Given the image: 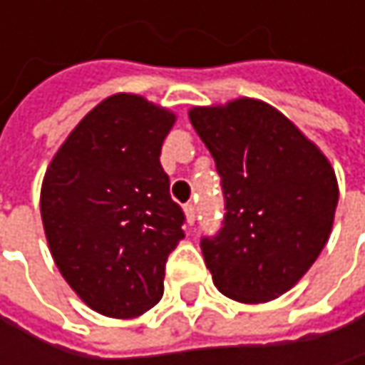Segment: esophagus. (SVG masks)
I'll return each instance as SVG.
<instances>
[{"mask_svg":"<svg viewBox=\"0 0 365 365\" xmlns=\"http://www.w3.org/2000/svg\"><path fill=\"white\" fill-rule=\"evenodd\" d=\"M183 211H185L187 224H194V220H196V207H194V202H185L183 205Z\"/></svg>","mask_w":365,"mask_h":365,"instance_id":"esophagus-1","label":"esophagus"}]
</instances>
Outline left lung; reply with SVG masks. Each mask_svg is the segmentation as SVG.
<instances>
[{"instance_id":"1","label":"left lung","mask_w":365,"mask_h":365,"mask_svg":"<svg viewBox=\"0 0 365 365\" xmlns=\"http://www.w3.org/2000/svg\"><path fill=\"white\" fill-rule=\"evenodd\" d=\"M187 115L215 160L226 209L220 232L200 241L205 264L224 296L268 302L292 289L328 243L334 169L268 103L243 97Z\"/></svg>"}]
</instances>
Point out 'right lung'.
Listing matches in <instances>:
<instances>
[{
  "label": "right lung",
  "mask_w": 365,
  "mask_h": 365,
  "mask_svg": "<svg viewBox=\"0 0 365 365\" xmlns=\"http://www.w3.org/2000/svg\"><path fill=\"white\" fill-rule=\"evenodd\" d=\"M173 124L175 113L139 95H111L82 118L43 175L39 207L54 264L106 317H139L163 298L165 264L185 222L160 165Z\"/></svg>",
  "instance_id": "obj_1"
}]
</instances>
